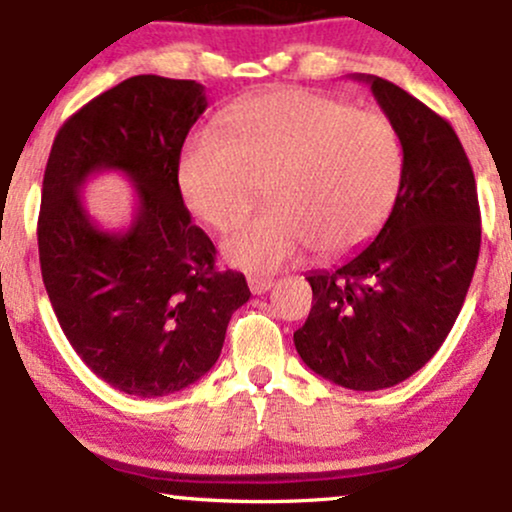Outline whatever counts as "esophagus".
<instances>
[{"label": "esophagus", "mask_w": 512, "mask_h": 512, "mask_svg": "<svg viewBox=\"0 0 512 512\" xmlns=\"http://www.w3.org/2000/svg\"><path fill=\"white\" fill-rule=\"evenodd\" d=\"M248 286L255 296H262L274 286V279H267V276H248Z\"/></svg>", "instance_id": "1"}]
</instances>
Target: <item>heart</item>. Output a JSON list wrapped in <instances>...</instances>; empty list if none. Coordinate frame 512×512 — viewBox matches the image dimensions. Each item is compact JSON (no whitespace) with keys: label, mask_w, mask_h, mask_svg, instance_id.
<instances>
[{"label":"heart","mask_w":512,"mask_h":512,"mask_svg":"<svg viewBox=\"0 0 512 512\" xmlns=\"http://www.w3.org/2000/svg\"><path fill=\"white\" fill-rule=\"evenodd\" d=\"M402 168L385 115L281 88L238 105L223 137H192L178 182L192 214L219 231L243 221L267 187L272 209L228 233L223 257L245 272H274L305 248L330 260L368 243L395 204Z\"/></svg>","instance_id":"obj_1"}]
</instances>
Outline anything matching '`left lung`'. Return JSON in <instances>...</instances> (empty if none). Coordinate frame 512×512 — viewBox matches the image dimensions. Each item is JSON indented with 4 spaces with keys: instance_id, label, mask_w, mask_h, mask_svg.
Instances as JSON below:
<instances>
[{
    "instance_id": "8db88e82",
    "label": "left lung",
    "mask_w": 512,
    "mask_h": 512,
    "mask_svg": "<svg viewBox=\"0 0 512 512\" xmlns=\"http://www.w3.org/2000/svg\"><path fill=\"white\" fill-rule=\"evenodd\" d=\"M375 101L399 134L404 168L385 226L334 272H310L315 305L293 344L334 385L383 390L424 368L445 342L479 260L477 182L448 120L380 76Z\"/></svg>"
}]
</instances>
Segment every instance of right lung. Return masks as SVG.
<instances>
[{
	"label": "right lung",
	"mask_w": 512,
	"mask_h": 512,
	"mask_svg": "<svg viewBox=\"0 0 512 512\" xmlns=\"http://www.w3.org/2000/svg\"><path fill=\"white\" fill-rule=\"evenodd\" d=\"M204 110L197 81L132 76L64 122L45 168V291L81 361L125 395L166 397L197 383L250 298L243 274L214 267V243L180 195V151ZM103 169L138 190L127 232H103L78 197Z\"/></svg>",
	"instance_id": "right-lung-1"
}]
</instances>
